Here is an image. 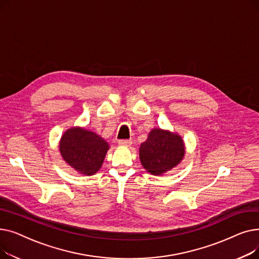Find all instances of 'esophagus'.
<instances>
[{"instance_id": "esophagus-1", "label": "esophagus", "mask_w": 259, "mask_h": 259, "mask_svg": "<svg viewBox=\"0 0 259 259\" xmlns=\"http://www.w3.org/2000/svg\"><path fill=\"white\" fill-rule=\"evenodd\" d=\"M132 144V141L131 140H119L118 141V145L119 146H125V147H128Z\"/></svg>"}]
</instances>
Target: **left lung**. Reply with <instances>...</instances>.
<instances>
[{
	"mask_svg": "<svg viewBox=\"0 0 259 259\" xmlns=\"http://www.w3.org/2000/svg\"><path fill=\"white\" fill-rule=\"evenodd\" d=\"M185 155V144L179 134L152 129L140 147L143 167L153 175H161L178 166Z\"/></svg>",
	"mask_w": 259,
	"mask_h": 259,
	"instance_id": "left-lung-1",
	"label": "left lung"
}]
</instances>
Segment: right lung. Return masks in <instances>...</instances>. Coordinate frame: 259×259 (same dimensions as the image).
Segmentation results:
<instances>
[{
  "instance_id": "add662e5",
  "label": "right lung",
  "mask_w": 259,
  "mask_h": 259,
  "mask_svg": "<svg viewBox=\"0 0 259 259\" xmlns=\"http://www.w3.org/2000/svg\"><path fill=\"white\" fill-rule=\"evenodd\" d=\"M108 149V143L100 135L79 127L68 129L60 142L64 160L84 175H93L101 169Z\"/></svg>"
}]
</instances>
